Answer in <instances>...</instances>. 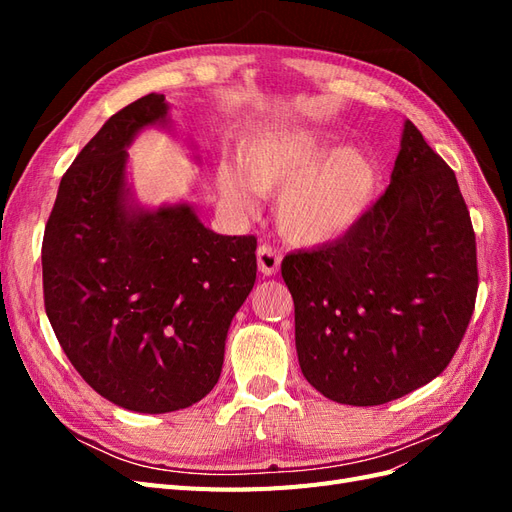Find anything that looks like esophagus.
Returning a JSON list of instances; mask_svg holds the SVG:
<instances>
[{
    "mask_svg": "<svg viewBox=\"0 0 512 512\" xmlns=\"http://www.w3.org/2000/svg\"><path fill=\"white\" fill-rule=\"evenodd\" d=\"M256 260H258V271L262 275H275L280 271V262H282V254L275 250L273 245L269 243H260L258 252H256Z\"/></svg>",
    "mask_w": 512,
    "mask_h": 512,
    "instance_id": "34e87169",
    "label": "esophagus"
}]
</instances>
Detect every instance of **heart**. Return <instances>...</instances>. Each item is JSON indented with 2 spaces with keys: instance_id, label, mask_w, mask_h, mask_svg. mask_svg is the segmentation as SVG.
<instances>
[{
  "instance_id": "heart-1",
  "label": "heart",
  "mask_w": 512,
  "mask_h": 512,
  "mask_svg": "<svg viewBox=\"0 0 512 512\" xmlns=\"http://www.w3.org/2000/svg\"><path fill=\"white\" fill-rule=\"evenodd\" d=\"M329 149L331 136L316 128H275L239 149V168L220 162L215 179L239 211H254V194L280 192L275 222L282 235L294 245L329 243L363 220L380 181L363 147Z\"/></svg>"
}]
</instances>
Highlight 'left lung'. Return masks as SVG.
<instances>
[{
	"label": "left lung",
	"mask_w": 512,
	"mask_h": 512,
	"mask_svg": "<svg viewBox=\"0 0 512 512\" xmlns=\"http://www.w3.org/2000/svg\"><path fill=\"white\" fill-rule=\"evenodd\" d=\"M305 380L346 406H380L440 376L470 324L476 237L457 177L406 121L391 185L342 239L292 252Z\"/></svg>",
	"instance_id": "left-lung-1"
}]
</instances>
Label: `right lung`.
Here are the masks:
<instances>
[{"label": "right lung", "mask_w": 512, "mask_h": 512, "mask_svg": "<svg viewBox=\"0 0 512 512\" xmlns=\"http://www.w3.org/2000/svg\"><path fill=\"white\" fill-rule=\"evenodd\" d=\"M164 96L121 108L61 177L42 239L44 309L81 378L145 414L188 408L222 374L232 316L256 282V237H224L188 205L126 207V147Z\"/></svg>", "instance_id": "1"}]
</instances>
